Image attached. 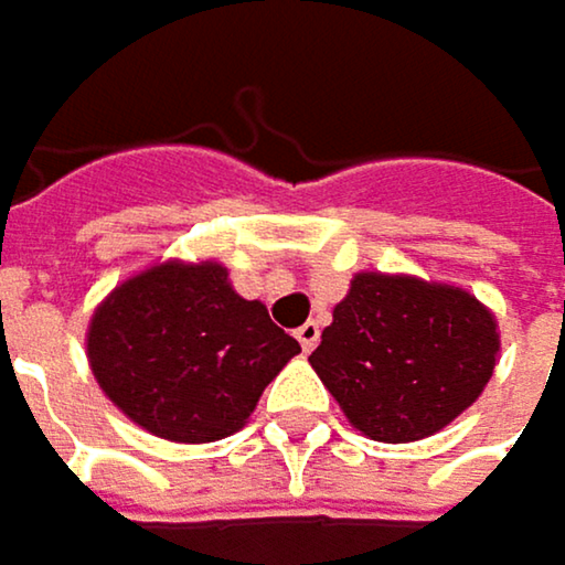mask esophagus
Segmentation results:
<instances>
[{
	"instance_id": "obj_1",
	"label": "esophagus",
	"mask_w": 565,
	"mask_h": 565,
	"mask_svg": "<svg viewBox=\"0 0 565 565\" xmlns=\"http://www.w3.org/2000/svg\"><path fill=\"white\" fill-rule=\"evenodd\" d=\"M319 335H322L319 322H306V326H299V329H296V339H299L302 352H312V349L319 345Z\"/></svg>"
}]
</instances>
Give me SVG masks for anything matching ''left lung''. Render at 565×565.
<instances>
[{
    "label": "left lung",
    "instance_id": "1",
    "mask_svg": "<svg viewBox=\"0 0 565 565\" xmlns=\"http://www.w3.org/2000/svg\"><path fill=\"white\" fill-rule=\"evenodd\" d=\"M500 362L497 316L467 289L355 273L309 365L349 424L408 444L463 415Z\"/></svg>",
    "mask_w": 565,
    "mask_h": 565
}]
</instances>
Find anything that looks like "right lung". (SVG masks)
Listing matches in <instances>:
<instances>
[{
	"instance_id": "obj_1",
	"label": "right lung",
	"mask_w": 565,
	"mask_h": 565,
	"mask_svg": "<svg viewBox=\"0 0 565 565\" xmlns=\"http://www.w3.org/2000/svg\"><path fill=\"white\" fill-rule=\"evenodd\" d=\"M85 349L111 405L173 444L236 434L302 352L216 259H163L118 282L95 309Z\"/></svg>"
}]
</instances>
